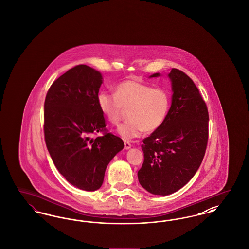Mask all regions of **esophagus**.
I'll return each instance as SVG.
<instances>
[{
  "mask_svg": "<svg viewBox=\"0 0 249 249\" xmlns=\"http://www.w3.org/2000/svg\"><path fill=\"white\" fill-rule=\"evenodd\" d=\"M130 147H131L130 142H128V141H125V142H124V148H125V149H130Z\"/></svg>",
  "mask_w": 249,
  "mask_h": 249,
  "instance_id": "1",
  "label": "esophagus"
}]
</instances>
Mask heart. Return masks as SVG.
I'll list each match as a JSON object with an SVG mask.
<instances>
[{"label":"heart","instance_id":"obj_1","mask_svg":"<svg viewBox=\"0 0 249 249\" xmlns=\"http://www.w3.org/2000/svg\"><path fill=\"white\" fill-rule=\"evenodd\" d=\"M97 104L113 124H118L129 109L130 119L119 125L118 132L124 140H131L144 130L151 132L162 126L170 111L171 95L164 88L126 80L118 84L116 93L100 91Z\"/></svg>","mask_w":249,"mask_h":249}]
</instances>
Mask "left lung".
<instances>
[{
	"mask_svg": "<svg viewBox=\"0 0 249 249\" xmlns=\"http://www.w3.org/2000/svg\"><path fill=\"white\" fill-rule=\"evenodd\" d=\"M169 76L172 106L162 126L142 140L143 163L138 171L141 186L155 195L183 188L198 171L208 142V109L198 88L176 68Z\"/></svg>",
	"mask_w": 249,
	"mask_h": 249,
	"instance_id": "left-lung-1",
	"label": "left lung"
}]
</instances>
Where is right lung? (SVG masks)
<instances>
[{"instance_id":"obj_1","label":"right lung","mask_w":249,"mask_h":249,"mask_svg":"<svg viewBox=\"0 0 249 249\" xmlns=\"http://www.w3.org/2000/svg\"><path fill=\"white\" fill-rule=\"evenodd\" d=\"M102 79L91 67L76 65L52 83L45 100L48 152L65 179L87 191L101 188L108 163L124 147L122 139L107 130L97 104ZM98 132L102 135L93 140Z\"/></svg>"}]
</instances>
